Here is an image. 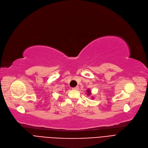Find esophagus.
<instances>
[{
    "instance_id": "esophagus-1",
    "label": "esophagus",
    "mask_w": 148,
    "mask_h": 148,
    "mask_svg": "<svg viewBox=\"0 0 148 148\" xmlns=\"http://www.w3.org/2000/svg\"><path fill=\"white\" fill-rule=\"evenodd\" d=\"M73 90H77L78 89V87L77 86H76V87H74V88H72Z\"/></svg>"
}]
</instances>
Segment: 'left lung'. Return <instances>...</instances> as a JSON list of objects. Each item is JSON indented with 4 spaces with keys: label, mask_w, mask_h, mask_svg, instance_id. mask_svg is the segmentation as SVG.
<instances>
[{
    "label": "left lung",
    "mask_w": 148,
    "mask_h": 148,
    "mask_svg": "<svg viewBox=\"0 0 148 148\" xmlns=\"http://www.w3.org/2000/svg\"><path fill=\"white\" fill-rule=\"evenodd\" d=\"M86 92H87V93H88V95H90L91 94V91H90V90H87V91H86Z\"/></svg>",
    "instance_id": "obj_1"
}]
</instances>
